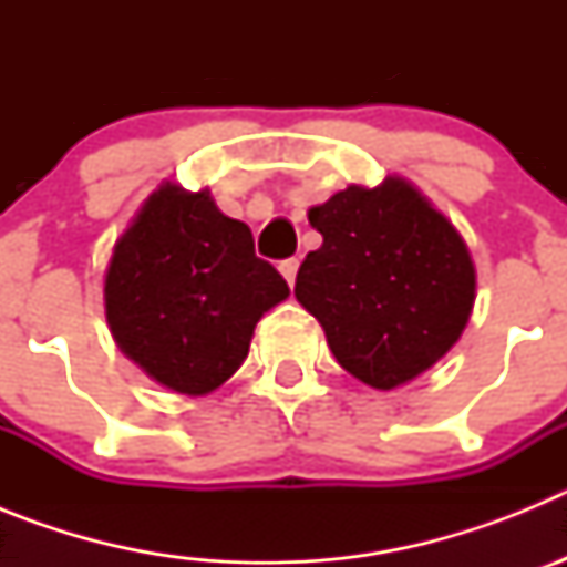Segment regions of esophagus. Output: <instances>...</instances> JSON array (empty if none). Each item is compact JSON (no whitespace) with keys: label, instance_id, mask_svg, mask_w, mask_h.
Listing matches in <instances>:
<instances>
[{"label":"esophagus","instance_id":"34e87169","mask_svg":"<svg viewBox=\"0 0 567 567\" xmlns=\"http://www.w3.org/2000/svg\"><path fill=\"white\" fill-rule=\"evenodd\" d=\"M298 267H300V260L298 258H287V260H280V275L287 278V284L292 287L295 278H298Z\"/></svg>","mask_w":567,"mask_h":567}]
</instances>
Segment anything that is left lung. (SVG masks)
I'll use <instances>...</instances> for the list:
<instances>
[{"label":"left lung","instance_id":"left-lung-1","mask_svg":"<svg viewBox=\"0 0 567 567\" xmlns=\"http://www.w3.org/2000/svg\"><path fill=\"white\" fill-rule=\"evenodd\" d=\"M323 235L295 298L327 332L346 372L389 392L432 369L460 340L477 272L443 213L405 178L340 189L309 209Z\"/></svg>","mask_w":567,"mask_h":567}]
</instances>
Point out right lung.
Segmentation results:
<instances>
[{
  "mask_svg": "<svg viewBox=\"0 0 567 567\" xmlns=\"http://www.w3.org/2000/svg\"><path fill=\"white\" fill-rule=\"evenodd\" d=\"M287 280L255 255L252 233L207 189L167 182L115 240L104 315L115 343L155 383L209 394L247 360L255 323L287 298Z\"/></svg>",
  "mask_w": 567,
  "mask_h": 567,
  "instance_id": "obj_1",
  "label": "right lung"
}]
</instances>
